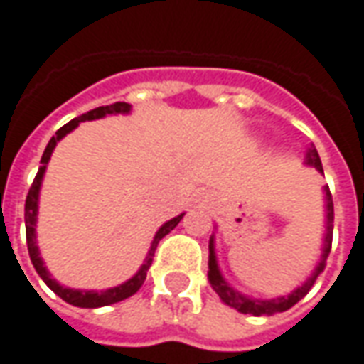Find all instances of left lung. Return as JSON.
<instances>
[{
  "label": "left lung",
  "mask_w": 364,
  "mask_h": 364,
  "mask_svg": "<svg viewBox=\"0 0 364 364\" xmlns=\"http://www.w3.org/2000/svg\"><path fill=\"white\" fill-rule=\"evenodd\" d=\"M306 163L313 165V167H317V171L323 173L321 157H318L317 149L313 145L306 149ZM325 201H327V235H325V249H323V255H321V263L315 269V273L306 279L305 285H301L287 296H279V299H271V301H259V299H249V296L237 293L233 287H229V283L219 273L217 259H215L213 239L209 241V281H211V287L215 289V293L221 296V301H223L225 305L233 306V309H237L239 313H245V315H255V317H259V315H273V313H283L287 309L296 305L311 291V287L315 285V279L318 277V273L325 269V261H327L328 253H331V243H333L335 209H333V195H331L328 187H325Z\"/></svg>",
  "instance_id": "8db88e82"
}]
</instances>
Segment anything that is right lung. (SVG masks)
<instances>
[{
    "label": "right lung",
    "mask_w": 364,
    "mask_h": 364,
    "mask_svg": "<svg viewBox=\"0 0 364 364\" xmlns=\"http://www.w3.org/2000/svg\"><path fill=\"white\" fill-rule=\"evenodd\" d=\"M131 109L129 103H123V101H117V103H111V105H105V107H97V109H91L87 113H83V115H79L75 119H71L69 123H65L61 129H58V133L49 139L47 143L46 151H43V155H41V167H39V171H37L36 179L31 183V187H29V193H27V199H26V237H27V249H29V257H31V263L36 267V271L39 273V277L46 281V285L59 295L65 303L69 305H75L81 306V309H95V306H105V305H113V303H119L123 299H127V296L135 295L137 291L143 285V281H145V277H147V271H149L151 261H153V255H155V249H157V245L161 241L165 235L173 231L177 223L183 219V215H177L175 219L171 221H167V223L163 225L161 229L157 231L155 235V239H153V243H151L149 255H147V259H145V263L141 265V269L137 271V275L131 277L127 283H123L119 287H113V289H107V291H75V289H68V287H61L59 283H55V279H51L49 273H47V269L43 267V261H41V257H39V251H37V243H36V221H37V197H39V187H41V179H43V173H46L47 161H49V157H51V153L55 149V145H58V141L61 137H65L69 131H73L77 127L81 121H89V119H99V117H105V115H109V113H127Z\"/></svg>",
    "instance_id": "obj_1"
}]
</instances>
